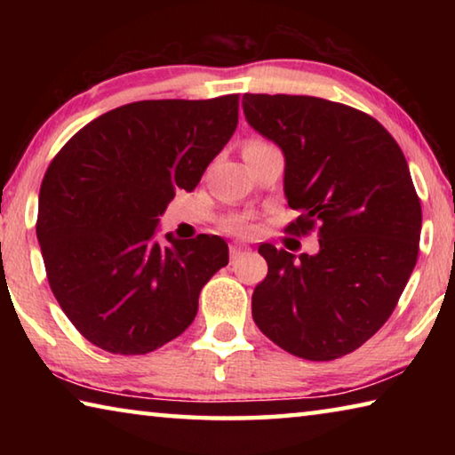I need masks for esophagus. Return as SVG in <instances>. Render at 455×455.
<instances>
[{
	"label": "esophagus",
	"mask_w": 455,
	"mask_h": 455,
	"mask_svg": "<svg viewBox=\"0 0 455 455\" xmlns=\"http://www.w3.org/2000/svg\"><path fill=\"white\" fill-rule=\"evenodd\" d=\"M246 252V246H241V244H233L230 246V259L236 260L238 257H243Z\"/></svg>",
	"instance_id": "esophagus-1"
}]
</instances>
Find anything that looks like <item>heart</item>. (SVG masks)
<instances>
[{"label": "heart", "mask_w": 455, "mask_h": 455, "mask_svg": "<svg viewBox=\"0 0 455 455\" xmlns=\"http://www.w3.org/2000/svg\"><path fill=\"white\" fill-rule=\"evenodd\" d=\"M249 144H263V142L255 140V142H249ZM235 228L241 230V233H246V230H249V225H244V222H238V225H235Z\"/></svg>", "instance_id": "1"}]
</instances>
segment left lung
Wrapping results in <instances>:
<instances>
[{"label": "left lung", "instance_id": "8db88e82", "mask_svg": "<svg viewBox=\"0 0 455 455\" xmlns=\"http://www.w3.org/2000/svg\"><path fill=\"white\" fill-rule=\"evenodd\" d=\"M244 118L284 156L283 190L317 228L319 251L260 244L268 273L252 292L257 327L292 355L331 361L381 329L418 260L421 204L402 148L379 122L313 96L244 94Z\"/></svg>", "mask_w": 455, "mask_h": 455}]
</instances>
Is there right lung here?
Masks as SVG:
<instances>
[{"instance_id":"right-lung-1","label":"right lung","mask_w":455,"mask_h":455,"mask_svg":"<svg viewBox=\"0 0 455 455\" xmlns=\"http://www.w3.org/2000/svg\"><path fill=\"white\" fill-rule=\"evenodd\" d=\"M238 122V96L142 100L84 126L40 188L37 241L61 311L96 347L144 355L196 317L228 265L217 235L156 238L176 190H195Z\"/></svg>"}]
</instances>
